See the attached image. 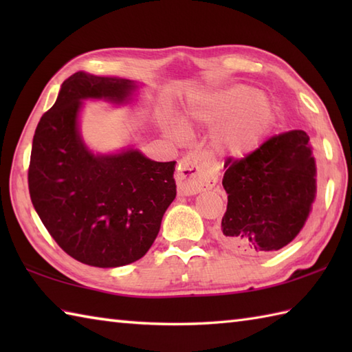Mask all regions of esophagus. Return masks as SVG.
<instances>
[{"instance_id": "34e87169", "label": "esophagus", "mask_w": 352, "mask_h": 352, "mask_svg": "<svg viewBox=\"0 0 352 352\" xmlns=\"http://www.w3.org/2000/svg\"><path fill=\"white\" fill-rule=\"evenodd\" d=\"M177 183L180 195H195L213 188L214 177L208 174L204 160L197 153H188L178 163Z\"/></svg>"}]
</instances>
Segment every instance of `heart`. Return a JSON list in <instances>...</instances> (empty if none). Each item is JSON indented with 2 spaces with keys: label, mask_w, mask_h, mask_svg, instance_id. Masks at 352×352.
Here are the masks:
<instances>
[{
  "label": "heart",
  "mask_w": 352,
  "mask_h": 352,
  "mask_svg": "<svg viewBox=\"0 0 352 352\" xmlns=\"http://www.w3.org/2000/svg\"><path fill=\"white\" fill-rule=\"evenodd\" d=\"M275 122V109L266 95L250 86H231L207 92L193 100L183 124L214 126L213 153L223 159H242L260 146ZM172 136H183L180 125L169 126Z\"/></svg>",
  "instance_id": "b5f03b06"
}]
</instances>
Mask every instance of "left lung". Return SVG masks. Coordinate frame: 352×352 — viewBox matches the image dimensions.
<instances>
[{"label": "left lung", "instance_id": "left-lung-1", "mask_svg": "<svg viewBox=\"0 0 352 352\" xmlns=\"http://www.w3.org/2000/svg\"><path fill=\"white\" fill-rule=\"evenodd\" d=\"M222 186L227 212L218 230L231 251L263 254L290 243L309 218L316 166L307 133L284 131L242 159H227Z\"/></svg>", "mask_w": 352, "mask_h": 352}]
</instances>
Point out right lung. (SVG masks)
<instances>
[{
	"instance_id": "add662e5",
	"label": "right lung",
	"mask_w": 352,
	"mask_h": 352,
	"mask_svg": "<svg viewBox=\"0 0 352 352\" xmlns=\"http://www.w3.org/2000/svg\"><path fill=\"white\" fill-rule=\"evenodd\" d=\"M133 81L76 72L36 126L28 166L34 210L57 245L81 263L118 267L142 258L177 195L175 162L136 149L94 155L77 130L80 100L122 102Z\"/></svg>"
}]
</instances>
